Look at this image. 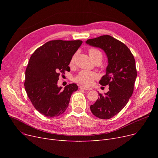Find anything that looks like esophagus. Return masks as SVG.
I'll return each instance as SVG.
<instances>
[{"label": "esophagus", "instance_id": "1", "mask_svg": "<svg viewBox=\"0 0 158 158\" xmlns=\"http://www.w3.org/2000/svg\"><path fill=\"white\" fill-rule=\"evenodd\" d=\"M79 88L82 89H85V90H91V89H92V88H87V87H85V86H79Z\"/></svg>", "mask_w": 158, "mask_h": 158}]
</instances>
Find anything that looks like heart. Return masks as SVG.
I'll return each instance as SVG.
<instances>
[{"label":"heart","mask_w":158,"mask_h":158,"mask_svg":"<svg viewBox=\"0 0 158 158\" xmlns=\"http://www.w3.org/2000/svg\"><path fill=\"white\" fill-rule=\"evenodd\" d=\"M88 54L92 59L95 61L97 59L102 60V53L101 52L95 48H91L88 50ZM76 54H73L72 57L70 64L72 65L74 63L75 58H76ZM97 78V75L95 72H90L88 70H82L81 71L77 76L75 77V81L78 83L82 85L86 86H90L92 84V82L94 79Z\"/></svg>","instance_id":"obj_1"}]
</instances>
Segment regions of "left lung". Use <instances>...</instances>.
<instances>
[{
  "mask_svg": "<svg viewBox=\"0 0 158 158\" xmlns=\"http://www.w3.org/2000/svg\"><path fill=\"white\" fill-rule=\"evenodd\" d=\"M86 44L100 48L107 57L106 75L99 81L102 86H109L104 95L99 94L90 110L95 117L109 119L118 114L127 104L134 90L137 76L135 60L129 48L110 35L89 39Z\"/></svg>",
  "mask_w": 158,
  "mask_h": 158,
  "instance_id": "1",
  "label": "left lung"
}]
</instances>
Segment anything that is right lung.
<instances>
[{"label": "right lung", "instance_id": "1", "mask_svg": "<svg viewBox=\"0 0 158 158\" xmlns=\"http://www.w3.org/2000/svg\"><path fill=\"white\" fill-rule=\"evenodd\" d=\"M81 40L50 41L37 48L31 56L26 70L24 86L32 105L47 117H58L67 108L70 97L77 90L76 84L62 89L57 86L60 73L70 71L72 57Z\"/></svg>", "mask_w": 158, "mask_h": 158}]
</instances>
